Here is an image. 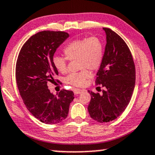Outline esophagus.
I'll return each instance as SVG.
<instances>
[{
    "instance_id": "34e87169",
    "label": "esophagus",
    "mask_w": 155,
    "mask_h": 155,
    "mask_svg": "<svg viewBox=\"0 0 155 155\" xmlns=\"http://www.w3.org/2000/svg\"><path fill=\"white\" fill-rule=\"evenodd\" d=\"M84 91V89H76L74 90V94H79L82 93V92Z\"/></svg>"
}]
</instances>
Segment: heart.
Masks as SVG:
<instances>
[{"label": "heart", "mask_w": 155, "mask_h": 155, "mask_svg": "<svg viewBox=\"0 0 155 155\" xmlns=\"http://www.w3.org/2000/svg\"><path fill=\"white\" fill-rule=\"evenodd\" d=\"M65 57L55 56L53 63L61 73L67 71V61L77 60L78 67L81 69L77 73L70 74L66 78V83L81 87L91 74L88 71L97 70L101 66L104 57V45L101 40L96 36L76 39L70 42L64 48Z\"/></svg>", "instance_id": "heart-1"}]
</instances>
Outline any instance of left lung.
Segmentation results:
<instances>
[{"label":"left lung","instance_id":"left-lung-1","mask_svg":"<svg viewBox=\"0 0 155 155\" xmlns=\"http://www.w3.org/2000/svg\"><path fill=\"white\" fill-rule=\"evenodd\" d=\"M107 44L95 83L105 88L102 94L89 91L90 117L99 123L114 120L130 103L135 86L136 71L131 51L126 43L110 28H103Z\"/></svg>","mask_w":155,"mask_h":155}]
</instances>
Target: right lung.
I'll list each match as a JSON object with an SVG mask.
<instances>
[{"label": "right lung", "instance_id": "add662e5", "mask_svg": "<svg viewBox=\"0 0 155 155\" xmlns=\"http://www.w3.org/2000/svg\"><path fill=\"white\" fill-rule=\"evenodd\" d=\"M68 36L64 31H41L23 44L18 56L15 79L19 93L27 109L45 124L65 119L74 99L72 91L61 90L55 96L47 85L54 83L58 74L53 63L54 53Z\"/></svg>", "mask_w": 155, "mask_h": 155}]
</instances>
